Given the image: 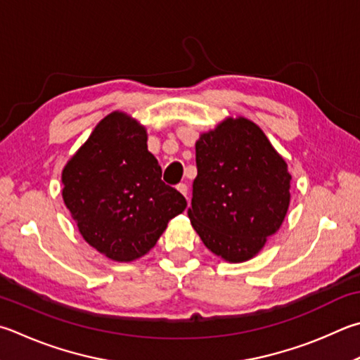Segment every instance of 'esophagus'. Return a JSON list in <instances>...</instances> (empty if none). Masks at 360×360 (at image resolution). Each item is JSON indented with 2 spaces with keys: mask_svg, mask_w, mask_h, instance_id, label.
<instances>
[{
  "mask_svg": "<svg viewBox=\"0 0 360 360\" xmlns=\"http://www.w3.org/2000/svg\"><path fill=\"white\" fill-rule=\"evenodd\" d=\"M176 188H178V191L187 198V186H186V184H179Z\"/></svg>",
  "mask_w": 360,
  "mask_h": 360,
  "instance_id": "1",
  "label": "esophagus"
}]
</instances>
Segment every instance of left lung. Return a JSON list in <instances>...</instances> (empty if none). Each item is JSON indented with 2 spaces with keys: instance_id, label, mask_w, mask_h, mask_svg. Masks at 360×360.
<instances>
[{
  "instance_id": "1",
  "label": "left lung",
  "mask_w": 360,
  "mask_h": 360,
  "mask_svg": "<svg viewBox=\"0 0 360 360\" xmlns=\"http://www.w3.org/2000/svg\"><path fill=\"white\" fill-rule=\"evenodd\" d=\"M198 174L188 219L209 250L244 263L282 226L291 200V174L263 130L228 116L195 143Z\"/></svg>"
}]
</instances>
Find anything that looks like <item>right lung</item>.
Returning <instances> with one entry per match:
<instances>
[{"mask_svg":"<svg viewBox=\"0 0 360 360\" xmlns=\"http://www.w3.org/2000/svg\"><path fill=\"white\" fill-rule=\"evenodd\" d=\"M148 151L146 127L112 112L63 168V200L86 243L112 261L130 263L151 250L186 198L162 182Z\"/></svg>","mask_w":360,"mask_h":360,"instance_id":"1","label":"right lung"}]
</instances>
